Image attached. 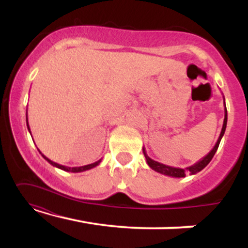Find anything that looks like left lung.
<instances>
[{
	"label": "left lung",
	"instance_id": "obj_1",
	"mask_svg": "<svg viewBox=\"0 0 248 248\" xmlns=\"http://www.w3.org/2000/svg\"><path fill=\"white\" fill-rule=\"evenodd\" d=\"M224 105H225V100H224ZM226 124H227V109H226V106H225V116H224L223 128H221L220 135H219V138H218L217 142H216L215 147L212 148L211 152L207 154L206 156H204V157L202 158V160H199L197 163H195V164H193V166L182 169V168H175V167L166 166V164H162V163H160V162L152 160V158H150L149 156L147 155L146 149H144V147H143V154H144V157H146L147 164L150 168H152L153 170H155L156 172L163 173V175L170 176V177H177V178L186 177V172H187V171L191 173V175H195V173H197V172L201 171V170H203L204 168H205L207 164L210 163V161L212 160V157H213V156H215L216 152H217V149H218V147H219V143H220L221 138H223V136H224L225 129H226Z\"/></svg>",
	"mask_w": 248,
	"mask_h": 248
}]
</instances>
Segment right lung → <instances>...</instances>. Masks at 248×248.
Listing matches in <instances>:
<instances>
[{"label":"right lung","mask_w":248,"mask_h":248,"mask_svg":"<svg viewBox=\"0 0 248 248\" xmlns=\"http://www.w3.org/2000/svg\"><path fill=\"white\" fill-rule=\"evenodd\" d=\"M27 126H28V129H29V132H30L29 124H28V115H27ZM30 134H31V132H30ZM39 153H41V152H39ZM41 154H42V153H41ZM42 156H43V157L45 158V160H46L47 162H49V163L51 164V166H53V167L58 168V169L64 170V171H69V172H81V171H86V170H90V169H92V168H94V167H96V166H99V163H100V162H101V160H99V161H96V162H94V163H92V164H87V166H82V167H73V168H71V167H65V166H62V164L56 163V162H53V161L49 160V158H47L46 156L43 155V154H42Z\"/></svg>","instance_id":"obj_1"}]
</instances>
